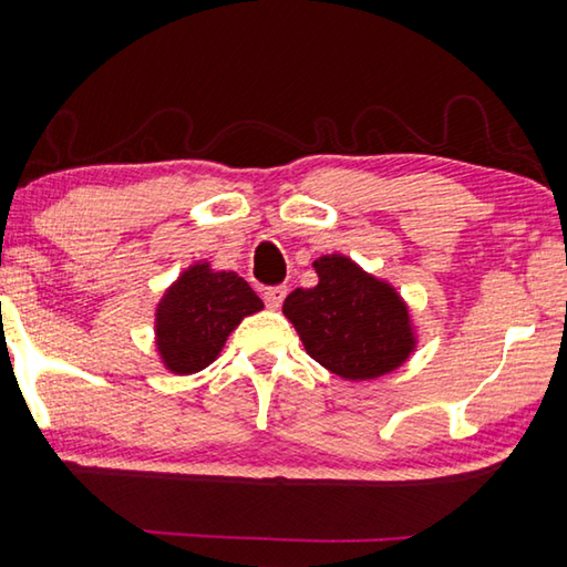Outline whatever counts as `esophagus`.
<instances>
[{"label": "esophagus", "instance_id": "esophagus-1", "mask_svg": "<svg viewBox=\"0 0 567 567\" xmlns=\"http://www.w3.org/2000/svg\"><path fill=\"white\" fill-rule=\"evenodd\" d=\"M287 295V287H270V290H265V305L270 307V310H277V307L282 305Z\"/></svg>", "mask_w": 567, "mask_h": 567}]
</instances>
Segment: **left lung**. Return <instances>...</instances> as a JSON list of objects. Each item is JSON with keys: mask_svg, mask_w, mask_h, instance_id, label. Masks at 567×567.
I'll list each match as a JSON object with an SVG mask.
<instances>
[{"mask_svg": "<svg viewBox=\"0 0 567 567\" xmlns=\"http://www.w3.org/2000/svg\"><path fill=\"white\" fill-rule=\"evenodd\" d=\"M312 267L318 285L297 287L282 305L307 354L350 382L402 368L417 348V328L395 285L342 252L322 255Z\"/></svg>", "mask_w": 567, "mask_h": 567, "instance_id": "obj_1", "label": "left lung"}]
</instances>
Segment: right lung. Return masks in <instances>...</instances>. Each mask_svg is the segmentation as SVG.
<instances>
[{"mask_svg": "<svg viewBox=\"0 0 567 567\" xmlns=\"http://www.w3.org/2000/svg\"><path fill=\"white\" fill-rule=\"evenodd\" d=\"M262 300L233 270L197 260L182 270L155 307V348L172 375L213 364L239 322L262 310Z\"/></svg>", "mask_w": 567, "mask_h": 567, "instance_id": "right-lung-1", "label": "right lung"}]
</instances>
